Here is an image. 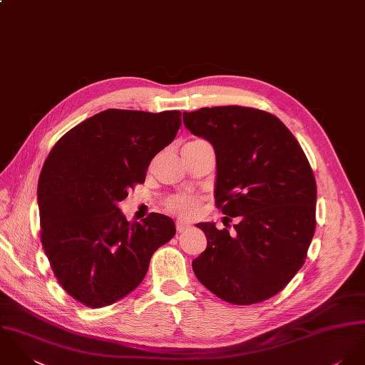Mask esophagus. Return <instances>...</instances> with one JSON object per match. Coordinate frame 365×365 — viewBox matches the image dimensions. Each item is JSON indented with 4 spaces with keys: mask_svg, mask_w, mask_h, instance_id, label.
I'll return each mask as SVG.
<instances>
[{
    "mask_svg": "<svg viewBox=\"0 0 365 365\" xmlns=\"http://www.w3.org/2000/svg\"><path fill=\"white\" fill-rule=\"evenodd\" d=\"M190 227V222L189 221H185V220H178L176 221V231L178 232H182L185 230H187Z\"/></svg>",
    "mask_w": 365,
    "mask_h": 365,
    "instance_id": "34e87169",
    "label": "esophagus"
}]
</instances>
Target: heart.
Masks as SVG:
<instances>
[{
    "instance_id": "b5f03b06",
    "label": "heart",
    "mask_w": 365,
    "mask_h": 365,
    "mask_svg": "<svg viewBox=\"0 0 365 365\" xmlns=\"http://www.w3.org/2000/svg\"><path fill=\"white\" fill-rule=\"evenodd\" d=\"M199 199L193 195H178L168 200V209L179 216L190 217L195 215Z\"/></svg>"
}]
</instances>
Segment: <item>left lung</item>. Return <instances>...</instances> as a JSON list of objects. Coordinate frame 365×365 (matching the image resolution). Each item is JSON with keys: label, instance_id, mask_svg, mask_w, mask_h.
Here are the masks:
<instances>
[{"label": "left lung", "instance_id": "obj_1", "mask_svg": "<svg viewBox=\"0 0 365 365\" xmlns=\"http://www.w3.org/2000/svg\"><path fill=\"white\" fill-rule=\"evenodd\" d=\"M216 152L215 197L235 232L199 222L206 250L192 262L220 299L252 304L282 291L302 268L316 227V180L303 149L275 115L240 106L183 113Z\"/></svg>", "mask_w": 365, "mask_h": 365}]
</instances>
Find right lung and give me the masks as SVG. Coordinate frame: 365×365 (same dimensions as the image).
Returning a JSON list of instances; mask_svg holds the SVG:
<instances>
[{
  "label": "right lung",
  "mask_w": 365,
  "mask_h": 365,
  "mask_svg": "<svg viewBox=\"0 0 365 365\" xmlns=\"http://www.w3.org/2000/svg\"><path fill=\"white\" fill-rule=\"evenodd\" d=\"M180 124V111L108 108L49 152L38 183L42 245L63 289L83 304L108 306L134 291L152 254L175 235L170 217L128 222L118 203L144 183L152 158Z\"/></svg>",
  "instance_id": "obj_1"
}]
</instances>
